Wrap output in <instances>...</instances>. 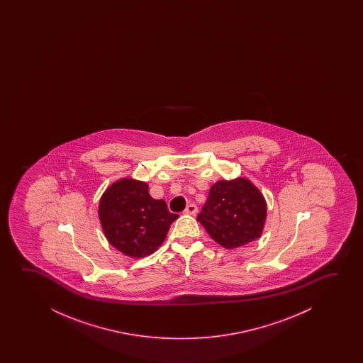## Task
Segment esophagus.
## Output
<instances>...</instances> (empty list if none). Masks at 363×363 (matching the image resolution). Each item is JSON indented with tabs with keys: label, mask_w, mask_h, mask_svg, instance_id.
<instances>
[{
	"label": "esophagus",
	"mask_w": 363,
	"mask_h": 363,
	"mask_svg": "<svg viewBox=\"0 0 363 363\" xmlns=\"http://www.w3.org/2000/svg\"><path fill=\"white\" fill-rule=\"evenodd\" d=\"M197 211H199V208H197L196 204H189V206L186 207V209H184V213L194 216V214L197 213Z\"/></svg>",
	"instance_id": "obj_1"
}]
</instances>
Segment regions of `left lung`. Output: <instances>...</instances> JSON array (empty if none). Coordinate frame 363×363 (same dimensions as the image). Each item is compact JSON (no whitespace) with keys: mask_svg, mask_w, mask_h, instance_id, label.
Returning a JSON list of instances; mask_svg holds the SVG:
<instances>
[{"mask_svg":"<svg viewBox=\"0 0 363 363\" xmlns=\"http://www.w3.org/2000/svg\"><path fill=\"white\" fill-rule=\"evenodd\" d=\"M267 219V202L249 179H220L209 189L197 220L224 248H239L258 239Z\"/></svg>","mask_w":363,"mask_h":363,"instance_id":"1","label":"left lung"}]
</instances>
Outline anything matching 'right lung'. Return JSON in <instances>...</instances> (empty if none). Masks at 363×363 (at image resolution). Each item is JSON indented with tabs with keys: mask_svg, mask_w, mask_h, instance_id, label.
<instances>
[{
	"mask_svg": "<svg viewBox=\"0 0 363 363\" xmlns=\"http://www.w3.org/2000/svg\"><path fill=\"white\" fill-rule=\"evenodd\" d=\"M177 218V214L169 213L164 199L150 196L149 184L138 179L116 181L100 199L99 219L105 237L131 258H144L157 250Z\"/></svg>",
	"mask_w": 363,
	"mask_h": 363,
	"instance_id": "add662e5",
	"label": "right lung"
}]
</instances>
